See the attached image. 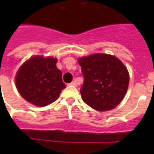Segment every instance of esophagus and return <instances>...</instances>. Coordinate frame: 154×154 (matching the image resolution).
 Listing matches in <instances>:
<instances>
[{"mask_svg": "<svg viewBox=\"0 0 154 154\" xmlns=\"http://www.w3.org/2000/svg\"><path fill=\"white\" fill-rule=\"evenodd\" d=\"M69 85H72V86H77V81L75 80V81H73V82H71V83H70Z\"/></svg>", "mask_w": 154, "mask_h": 154, "instance_id": "esophagus-1", "label": "esophagus"}]
</instances>
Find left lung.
<instances>
[{
    "label": "left lung",
    "instance_id": "obj_1",
    "mask_svg": "<svg viewBox=\"0 0 154 154\" xmlns=\"http://www.w3.org/2000/svg\"><path fill=\"white\" fill-rule=\"evenodd\" d=\"M84 82L81 89L85 104L98 111L115 108L123 100L129 82V72L114 56L94 53L81 57Z\"/></svg>",
    "mask_w": 154,
    "mask_h": 154
}]
</instances>
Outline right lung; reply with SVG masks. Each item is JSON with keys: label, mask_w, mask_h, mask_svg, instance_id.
<instances>
[{"label": "right lung", "mask_w": 154, "mask_h": 154, "mask_svg": "<svg viewBox=\"0 0 154 154\" xmlns=\"http://www.w3.org/2000/svg\"><path fill=\"white\" fill-rule=\"evenodd\" d=\"M57 59L34 56L23 64L16 75V86L23 98L37 106H46L65 88Z\"/></svg>", "instance_id": "obj_1"}]
</instances>
